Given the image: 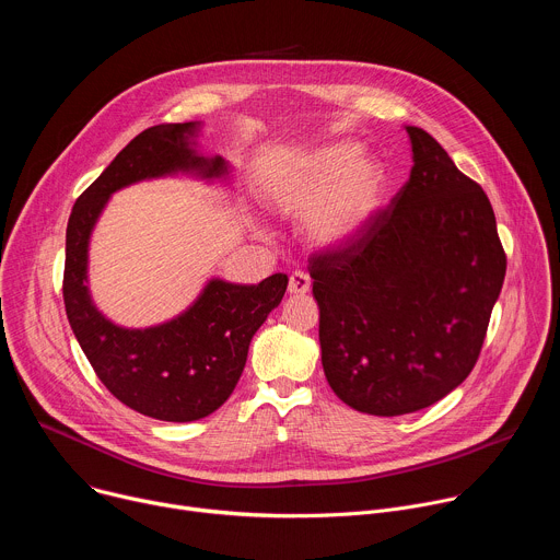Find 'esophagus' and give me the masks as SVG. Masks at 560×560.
I'll list each match as a JSON object with an SVG mask.
<instances>
[{
	"label": "esophagus",
	"instance_id": "34e87169",
	"mask_svg": "<svg viewBox=\"0 0 560 560\" xmlns=\"http://www.w3.org/2000/svg\"><path fill=\"white\" fill-rule=\"evenodd\" d=\"M312 279L305 272H292L290 275V283H288V292L290 294H305L310 292Z\"/></svg>",
	"mask_w": 560,
	"mask_h": 560
}]
</instances>
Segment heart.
<instances>
[{
  "label": "heart",
  "mask_w": 560,
  "mask_h": 560,
  "mask_svg": "<svg viewBox=\"0 0 560 560\" xmlns=\"http://www.w3.org/2000/svg\"><path fill=\"white\" fill-rule=\"evenodd\" d=\"M354 141L316 148L270 186V201L285 214H307L305 230L316 246H341L374 217L385 173Z\"/></svg>",
  "instance_id": "heart-1"
}]
</instances>
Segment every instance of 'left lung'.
Here are the masks:
<instances>
[{
	"label": "left lung",
	"instance_id": "obj_1",
	"mask_svg": "<svg viewBox=\"0 0 560 560\" xmlns=\"http://www.w3.org/2000/svg\"><path fill=\"white\" fill-rule=\"evenodd\" d=\"M406 130V186L307 268L326 378L343 404L374 417L430 408L467 378L508 268L483 188L430 132Z\"/></svg>",
	"mask_w": 560,
	"mask_h": 560
}]
</instances>
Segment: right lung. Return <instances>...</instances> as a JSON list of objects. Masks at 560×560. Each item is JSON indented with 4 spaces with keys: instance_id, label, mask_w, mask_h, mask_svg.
<instances>
[{
    "instance_id": "1",
    "label": "right lung",
    "mask_w": 560,
    "mask_h": 560,
    "mask_svg": "<svg viewBox=\"0 0 560 560\" xmlns=\"http://www.w3.org/2000/svg\"><path fill=\"white\" fill-rule=\"evenodd\" d=\"M195 124H159L139 132L72 206L66 228L63 305L68 324L108 392L130 410L173 423L212 415L244 372L248 348L281 303L288 277L259 285L212 279L184 314L162 326L126 330L93 305L86 285L89 238L108 197L135 182L177 171L221 177V156H199L188 137Z\"/></svg>"
}]
</instances>
